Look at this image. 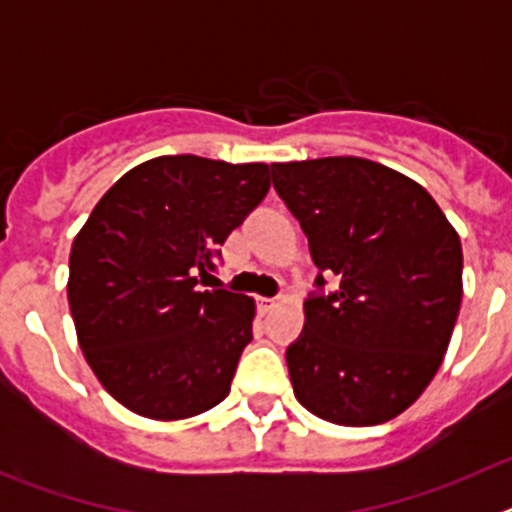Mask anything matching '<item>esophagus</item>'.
<instances>
[{"instance_id":"1","label":"esophagus","mask_w":512,"mask_h":512,"mask_svg":"<svg viewBox=\"0 0 512 512\" xmlns=\"http://www.w3.org/2000/svg\"><path fill=\"white\" fill-rule=\"evenodd\" d=\"M277 307V297H259V310L269 312Z\"/></svg>"}]
</instances>
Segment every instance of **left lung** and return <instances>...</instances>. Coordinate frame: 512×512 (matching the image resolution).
Masks as SVG:
<instances>
[{
	"label": "left lung",
	"instance_id": "8db88e82",
	"mask_svg": "<svg viewBox=\"0 0 512 512\" xmlns=\"http://www.w3.org/2000/svg\"><path fill=\"white\" fill-rule=\"evenodd\" d=\"M318 266L289 379L312 415L379 425L436 377L461 305V243L431 194L356 156L271 164ZM323 273L342 282L324 292Z\"/></svg>",
	"mask_w": 512,
	"mask_h": 512
}]
</instances>
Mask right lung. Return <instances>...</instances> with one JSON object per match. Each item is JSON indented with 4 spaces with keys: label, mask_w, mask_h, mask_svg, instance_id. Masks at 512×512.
I'll return each instance as SVG.
<instances>
[{
    "label": "right lung",
    "mask_w": 512,
    "mask_h": 512,
    "mask_svg": "<svg viewBox=\"0 0 512 512\" xmlns=\"http://www.w3.org/2000/svg\"><path fill=\"white\" fill-rule=\"evenodd\" d=\"M271 187L266 164L158 156L104 194L76 235L69 307L79 346L120 405L192 418L230 392L253 300L200 289L220 246Z\"/></svg>",
    "instance_id": "right-lung-1"
}]
</instances>
